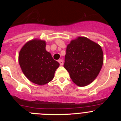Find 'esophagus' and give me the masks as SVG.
<instances>
[{
  "label": "esophagus",
  "mask_w": 121,
  "mask_h": 121,
  "mask_svg": "<svg viewBox=\"0 0 121 121\" xmlns=\"http://www.w3.org/2000/svg\"><path fill=\"white\" fill-rule=\"evenodd\" d=\"M59 64L60 65H63V64H64V61H63V60H62V59L59 60Z\"/></svg>",
  "instance_id": "1"
}]
</instances>
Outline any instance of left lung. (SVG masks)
Returning a JSON list of instances; mask_svg holds the SVG:
<instances>
[{"mask_svg":"<svg viewBox=\"0 0 121 121\" xmlns=\"http://www.w3.org/2000/svg\"><path fill=\"white\" fill-rule=\"evenodd\" d=\"M103 62L101 47L87 37L79 36L67 45L64 67L74 84L85 86L96 78Z\"/></svg>","mask_w":121,"mask_h":121,"instance_id":"left-lung-1","label":"left lung"}]
</instances>
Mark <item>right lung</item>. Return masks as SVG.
Segmentation results:
<instances>
[{
    "mask_svg": "<svg viewBox=\"0 0 121 121\" xmlns=\"http://www.w3.org/2000/svg\"><path fill=\"white\" fill-rule=\"evenodd\" d=\"M45 47V40L32 39L22 47L19 53V63L23 73L29 81L39 85L52 81L59 66Z\"/></svg>",
    "mask_w": 121,
    "mask_h": 121,
    "instance_id": "1",
    "label": "right lung"
}]
</instances>
